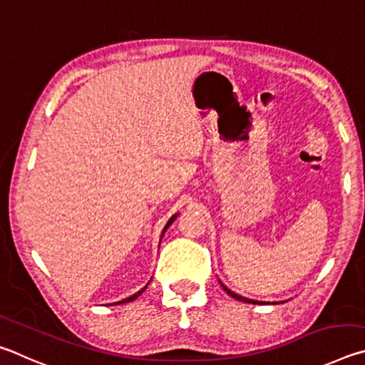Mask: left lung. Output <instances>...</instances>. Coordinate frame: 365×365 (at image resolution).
<instances>
[{
  "mask_svg": "<svg viewBox=\"0 0 365 365\" xmlns=\"http://www.w3.org/2000/svg\"><path fill=\"white\" fill-rule=\"evenodd\" d=\"M221 287H222V289H225V292L227 293V295H231L232 298L239 299V302H244V303H253V304H258V303H259V302H253V299H248V298H244V297H239V295H235V293H234V292H231V290H229L226 285H222V284H221Z\"/></svg>",
  "mask_w": 365,
  "mask_h": 365,
  "instance_id": "1",
  "label": "left lung"
}]
</instances>
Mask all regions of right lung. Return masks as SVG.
<instances>
[{"label":"right lung","instance_id":"1","mask_svg":"<svg viewBox=\"0 0 365 365\" xmlns=\"http://www.w3.org/2000/svg\"><path fill=\"white\" fill-rule=\"evenodd\" d=\"M175 220H176V215H175V216H171V218H170V221H168V222H166V226H165V229H163V232L166 231V229H168V226H170V225H171V222H173V221H175ZM162 235H163V234H162ZM145 289H147V285L144 287V289H143V290H139L138 293H134V295H133V297H130V298H126V299H123V302H118V303H130V302H133V299H136V298H138V297L140 295V293H143V292H144ZM118 303H115V304H118Z\"/></svg>","mask_w":365,"mask_h":365}]
</instances>
